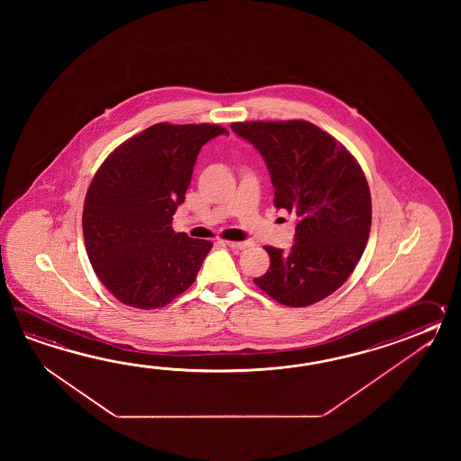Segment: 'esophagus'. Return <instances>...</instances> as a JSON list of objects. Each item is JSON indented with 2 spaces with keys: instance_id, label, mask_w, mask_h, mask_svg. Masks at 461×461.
<instances>
[{
  "instance_id": "1",
  "label": "esophagus",
  "mask_w": 461,
  "mask_h": 461,
  "mask_svg": "<svg viewBox=\"0 0 461 461\" xmlns=\"http://www.w3.org/2000/svg\"><path fill=\"white\" fill-rule=\"evenodd\" d=\"M226 245L232 250H244L247 247V242H235V240H226Z\"/></svg>"
}]
</instances>
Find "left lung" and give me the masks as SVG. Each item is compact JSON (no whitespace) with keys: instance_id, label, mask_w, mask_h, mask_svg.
I'll return each instance as SVG.
<instances>
[{"instance_id":"obj_1","label":"left lung","mask_w":461,"mask_h":461,"mask_svg":"<svg viewBox=\"0 0 461 461\" xmlns=\"http://www.w3.org/2000/svg\"><path fill=\"white\" fill-rule=\"evenodd\" d=\"M230 128L264 157L275 207L298 219L288 252L265 245L270 267L255 285L286 306L321 302L353 274L369 239L373 204L363 169L339 141L304 120Z\"/></svg>"}]
</instances>
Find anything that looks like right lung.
Masks as SVG:
<instances>
[{"label": "right lung", "mask_w": 461, "mask_h": 461, "mask_svg": "<svg viewBox=\"0 0 461 461\" xmlns=\"http://www.w3.org/2000/svg\"><path fill=\"white\" fill-rule=\"evenodd\" d=\"M221 125L157 123L110 155L88 187L82 229L100 282L127 306L155 310L196 280L211 240L173 230L196 158Z\"/></svg>", "instance_id": "add662e5"}]
</instances>
